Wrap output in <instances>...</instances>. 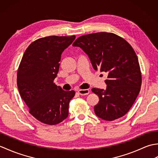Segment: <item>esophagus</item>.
<instances>
[{
    "mask_svg": "<svg viewBox=\"0 0 158 158\" xmlns=\"http://www.w3.org/2000/svg\"><path fill=\"white\" fill-rule=\"evenodd\" d=\"M78 93L81 96H85V95H88L89 93V89H79L78 91Z\"/></svg>",
    "mask_w": 158,
    "mask_h": 158,
    "instance_id": "1",
    "label": "esophagus"
}]
</instances>
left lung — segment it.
<instances>
[{
    "label": "left lung",
    "instance_id": "8db88e82",
    "mask_svg": "<svg viewBox=\"0 0 158 158\" xmlns=\"http://www.w3.org/2000/svg\"><path fill=\"white\" fill-rule=\"evenodd\" d=\"M73 46L88 55L94 70L108 73L105 90L92 88L99 101L96 115L106 121L125 115L140 90L142 75L135 50L125 39L111 32H96L77 38Z\"/></svg>",
    "mask_w": 158,
    "mask_h": 158
}]
</instances>
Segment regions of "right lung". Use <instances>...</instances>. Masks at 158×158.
Here are the masks:
<instances>
[{"label":"right lung","instance_id":"obj_1","mask_svg":"<svg viewBox=\"0 0 158 158\" xmlns=\"http://www.w3.org/2000/svg\"><path fill=\"white\" fill-rule=\"evenodd\" d=\"M75 36H49L33 41L23 53L17 74L20 96L28 111L39 122L56 125L69 115L73 90L64 91L53 82L59 71L61 54Z\"/></svg>","mask_w":158,"mask_h":158}]
</instances>
